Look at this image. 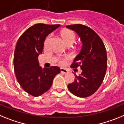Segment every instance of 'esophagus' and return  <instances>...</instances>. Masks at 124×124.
Returning <instances> with one entry per match:
<instances>
[{
	"instance_id": "obj_1",
	"label": "esophagus",
	"mask_w": 124,
	"mask_h": 124,
	"mask_svg": "<svg viewBox=\"0 0 124 124\" xmlns=\"http://www.w3.org/2000/svg\"><path fill=\"white\" fill-rule=\"evenodd\" d=\"M61 72L62 73V74H67V73H68V70L66 69H65L61 68Z\"/></svg>"
}]
</instances>
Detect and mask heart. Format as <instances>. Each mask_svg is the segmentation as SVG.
<instances>
[{"label":"heart","instance_id":"heart-1","mask_svg":"<svg viewBox=\"0 0 124 124\" xmlns=\"http://www.w3.org/2000/svg\"><path fill=\"white\" fill-rule=\"evenodd\" d=\"M61 36L63 39V41L65 42V44L69 46V45H72L74 44L75 40V35L72 31H70V30H64L61 32ZM52 35H49L47 37V39L45 42V44H47V43L49 42L50 39L51 38ZM65 59H59V62L61 64H63L65 62Z\"/></svg>","mask_w":124,"mask_h":124}]
</instances>
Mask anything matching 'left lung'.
Here are the masks:
<instances>
[{"instance_id": "left-lung-1", "label": "left lung", "mask_w": 124, "mask_h": 124, "mask_svg": "<svg viewBox=\"0 0 124 124\" xmlns=\"http://www.w3.org/2000/svg\"><path fill=\"white\" fill-rule=\"evenodd\" d=\"M66 27L76 32L81 40V49L71 67L79 66L82 70L79 76L75 75V81L67 87L75 96L87 97L96 92L104 80L107 67L106 49L100 37L90 28L82 24Z\"/></svg>"}]
</instances>
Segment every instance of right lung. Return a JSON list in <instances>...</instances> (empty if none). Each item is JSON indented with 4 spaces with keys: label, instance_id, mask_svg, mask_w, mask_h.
<instances>
[{
    "label": "right lung",
    "instance_id": "add662e5",
    "mask_svg": "<svg viewBox=\"0 0 124 124\" xmlns=\"http://www.w3.org/2000/svg\"><path fill=\"white\" fill-rule=\"evenodd\" d=\"M59 26L37 23L25 31L16 44L14 55L16 78L22 89L34 97L47 92L55 76L61 72L57 66L42 68L38 61L46 37Z\"/></svg>",
    "mask_w": 124,
    "mask_h": 124
}]
</instances>
